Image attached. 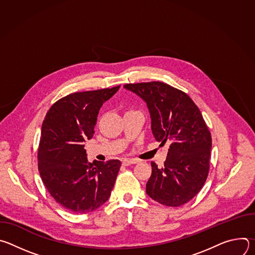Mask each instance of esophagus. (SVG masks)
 Returning <instances> with one entry per match:
<instances>
[{
	"label": "esophagus",
	"instance_id": "obj_1",
	"mask_svg": "<svg viewBox=\"0 0 255 255\" xmlns=\"http://www.w3.org/2000/svg\"><path fill=\"white\" fill-rule=\"evenodd\" d=\"M138 160L137 159H134V158H124L122 160V163L123 165H130V164H135L137 163Z\"/></svg>",
	"mask_w": 255,
	"mask_h": 255
}]
</instances>
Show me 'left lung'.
Wrapping results in <instances>:
<instances>
[{"label": "left lung", "instance_id": "1", "mask_svg": "<svg viewBox=\"0 0 255 255\" xmlns=\"http://www.w3.org/2000/svg\"><path fill=\"white\" fill-rule=\"evenodd\" d=\"M124 88L146 103L155 140L169 143L164 165L151 162L146 194L168 207L188 203L203 188L210 168L212 137L201 111L186 93L161 82Z\"/></svg>", "mask_w": 255, "mask_h": 255}]
</instances>
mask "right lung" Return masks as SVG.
<instances>
[{
    "mask_svg": "<svg viewBox=\"0 0 255 255\" xmlns=\"http://www.w3.org/2000/svg\"><path fill=\"white\" fill-rule=\"evenodd\" d=\"M111 89L79 92L55 102L42 123L38 169L51 197L72 213H89L107 202L121 161L88 162L85 141L92 139L102 105Z\"/></svg>",
    "mask_w": 255,
    "mask_h": 255,
    "instance_id": "add662e5",
    "label": "right lung"
}]
</instances>
